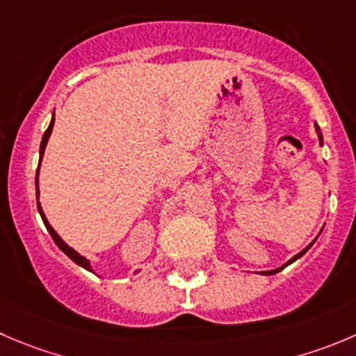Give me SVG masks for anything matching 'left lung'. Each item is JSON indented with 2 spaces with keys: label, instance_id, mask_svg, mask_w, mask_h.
<instances>
[{
  "label": "left lung",
  "instance_id": "1",
  "mask_svg": "<svg viewBox=\"0 0 356 356\" xmlns=\"http://www.w3.org/2000/svg\"><path fill=\"white\" fill-rule=\"evenodd\" d=\"M315 129H316V134H318V140H320V144H323V139H322V132H320L318 125H315ZM312 245H313V243H312ZM312 245H308V247H306L305 250H301V252H299L298 255H294V257H292L291 261H287V262H285L284 266H280V268H277V270H271V271H262V275H275V273H278V271H282V270H284V268H287L289 264H292V262H294V261H298V259L301 257V255H305L306 252L309 250V247H312Z\"/></svg>",
  "mask_w": 356,
  "mask_h": 356
}]
</instances>
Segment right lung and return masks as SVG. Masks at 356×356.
<instances>
[{"label": "right lung", "instance_id": "obj_1", "mask_svg": "<svg viewBox=\"0 0 356 356\" xmlns=\"http://www.w3.org/2000/svg\"><path fill=\"white\" fill-rule=\"evenodd\" d=\"M54 122H55V118H54V116H51V122H50V125H48L47 132L43 134V139H41V146H40V163H41V160H43L44 147H47V143H48V139H50L51 129H54ZM40 163H38V172H36V200H38V212H40V216H41V219H43L44 226H47L48 233H50V236L54 238V241H55V243H57V247L60 248V250L64 252V254L67 255V257L71 259V261H74L76 264H78V266H81V268H85L86 271H92V273H94V270H92V266H90V261H88V259H86V257H83V255H79L78 252L74 250V248H71V247H69V245L65 243V241L62 240L60 236H58V234H57V231H55L54 227L50 226V222H48V219H47V217H44V212H43V209H41V205H40V189H38V174H40Z\"/></svg>", "mask_w": 356, "mask_h": 356}]
</instances>
